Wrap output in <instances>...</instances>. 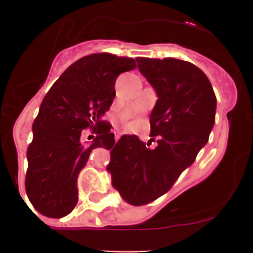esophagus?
I'll list each match as a JSON object with an SVG mask.
<instances>
[{
  "mask_svg": "<svg viewBox=\"0 0 253 253\" xmlns=\"http://www.w3.org/2000/svg\"><path fill=\"white\" fill-rule=\"evenodd\" d=\"M114 134H115V141H119V138H120V137H121V132H119V131H115L114 132Z\"/></svg>",
  "mask_w": 253,
  "mask_h": 253,
  "instance_id": "obj_1",
  "label": "esophagus"
}]
</instances>
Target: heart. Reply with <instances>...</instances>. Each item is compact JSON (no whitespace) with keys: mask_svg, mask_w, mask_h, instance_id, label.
Listing matches in <instances>:
<instances>
[{"mask_svg":"<svg viewBox=\"0 0 253 253\" xmlns=\"http://www.w3.org/2000/svg\"><path fill=\"white\" fill-rule=\"evenodd\" d=\"M128 120H129V116H124V117H122V122H124V125L128 126Z\"/></svg>","mask_w":253,"mask_h":253,"instance_id":"heart-1","label":"heart"}]
</instances>
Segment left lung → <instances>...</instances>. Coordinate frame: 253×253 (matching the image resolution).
<instances>
[{"mask_svg":"<svg viewBox=\"0 0 253 253\" xmlns=\"http://www.w3.org/2000/svg\"><path fill=\"white\" fill-rule=\"evenodd\" d=\"M141 73L155 89L148 148L137 136H122L111 149L112 186L132 206H144L167 193L195 162L215 121L216 98L197 66L177 58L137 57Z\"/></svg>","mask_w":253,"mask_h":253,"instance_id":"obj_1","label":"left lung"}]
</instances>
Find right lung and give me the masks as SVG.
<instances>
[{
	"instance_id": "1",
	"label": "right lung",
	"mask_w": 253,
	"mask_h": 253,
	"mask_svg": "<svg viewBox=\"0 0 253 253\" xmlns=\"http://www.w3.org/2000/svg\"><path fill=\"white\" fill-rule=\"evenodd\" d=\"M134 68L131 57L91 53L72 63L45 95L33 122L25 175L28 198L42 215L70 214L78 202V175L91 150L114 147L111 125L103 116L114 101L116 78ZM86 128L97 133L90 146L80 141Z\"/></svg>"
}]
</instances>
